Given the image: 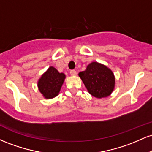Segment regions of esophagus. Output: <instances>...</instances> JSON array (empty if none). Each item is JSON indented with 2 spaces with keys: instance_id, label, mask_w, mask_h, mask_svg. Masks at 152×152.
<instances>
[{
  "instance_id": "1",
  "label": "esophagus",
  "mask_w": 152,
  "mask_h": 152,
  "mask_svg": "<svg viewBox=\"0 0 152 152\" xmlns=\"http://www.w3.org/2000/svg\"><path fill=\"white\" fill-rule=\"evenodd\" d=\"M70 74L71 75V76H76V71L75 70H71L70 71Z\"/></svg>"
}]
</instances>
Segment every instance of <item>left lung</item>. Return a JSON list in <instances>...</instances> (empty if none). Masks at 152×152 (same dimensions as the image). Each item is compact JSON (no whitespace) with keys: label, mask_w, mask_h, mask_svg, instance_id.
Segmentation results:
<instances>
[{"label":"left lung","mask_w":152,"mask_h":152,"mask_svg":"<svg viewBox=\"0 0 152 152\" xmlns=\"http://www.w3.org/2000/svg\"><path fill=\"white\" fill-rule=\"evenodd\" d=\"M90 94L96 98L109 96L114 88L115 78L112 71L105 66L92 62L86 71L78 74Z\"/></svg>","instance_id":"1"}]
</instances>
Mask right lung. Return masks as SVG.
I'll list each match as a JSON object with an SVG mask.
<instances>
[{"label": "right lung", "mask_w": 152, "mask_h": 152, "mask_svg": "<svg viewBox=\"0 0 152 152\" xmlns=\"http://www.w3.org/2000/svg\"><path fill=\"white\" fill-rule=\"evenodd\" d=\"M65 77V74L59 73L51 66L38 81L39 91L46 99H52L56 96L60 91Z\"/></svg>", "instance_id": "right-lung-1"}]
</instances>
